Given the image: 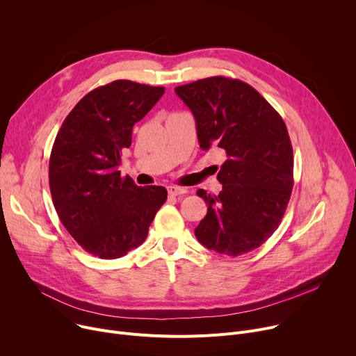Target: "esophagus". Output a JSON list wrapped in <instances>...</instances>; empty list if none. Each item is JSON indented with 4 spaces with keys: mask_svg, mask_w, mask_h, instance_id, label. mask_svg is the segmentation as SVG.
<instances>
[{
    "mask_svg": "<svg viewBox=\"0 0 356 356\" xmlns=\"http://www.w3.org/2000/svg\"><path fill=\"white\" fill-rule=\"evenodd\" d=\"M168 193L170 196H180V195L187 193V188L179 187V186H170V187H168Z\"/></svg>",
    "mask_w": 356,
    "mask_h": 356,
    "instance_id": "1",
    "label": "esophagus"
}]
</instances>
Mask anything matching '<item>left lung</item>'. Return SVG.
I'll use <instances>...</instances> for the list:
<instances>
[{
    "instance_id": "left-lung-1",
    "label": "left lung",
    "mask_w": 356,
    "mask_h": 356,
    "mask_svg": "<svg viewBox=\"0 0 356 356\" xmlns=\"http://www.w3.org/2000/svg\"><path fill=\"white\" fill-rule=\"evenodd\" d=\"M196 119L200 147L225 156L220 195L197 196L207 214L197 240L218 254L238 257L264 244L278 229L294 184V156L280 113L251 85L211 76L177 86Z\"/></svg>"
}]
</instances>
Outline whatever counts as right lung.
Here are the masks:
<instances>
[{"mask_svg":"<svg viewBox=\"0 0 356 356\" xmlns=\"http://www.w3.org/2000/svg\"><path fill=\"white\" fill-rule=\"evenodd\" d=\"M163 86L118 79L99 86L63 120L49 157L51 196L63 227L89 254L105 260L139 247L168 199L161 186H136L120 176V154L136 122Z\"/></svg>","mask_w":356,"mask_h":356,"instance_id":"1","label":"right lung"}]
</instances>
